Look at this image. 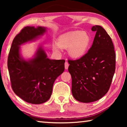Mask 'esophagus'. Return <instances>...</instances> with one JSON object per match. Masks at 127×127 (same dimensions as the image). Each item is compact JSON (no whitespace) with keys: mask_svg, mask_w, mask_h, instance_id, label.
<instances>
[{"mask_svg":"<svg viewBox=\"0 0 127 127\" xmlns=\"http://www.w3.org/2000/svg\"><path fill=\"white\" fill-rule=\"evenodd\" d=\"M64 65H65V69H67L68 68V66H69V64L68 62L66 61L65 62V64H64Z\"/></svg>","mask_w":127,"mask_h":127,"instance_id":"obj_1","label":"esophagus"}]
</instances>
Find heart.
<instances>
[{
	"label": "heart",
	"instance_id": "obj_1",
	"mask_svg": "<svg viewBox=\"0 0 127 127\" xmlns=\"http://www.w3.org/2000/svg\"><path fill=\"white\" fill-rule=\"evenodd\" d=\"M91 38L86 32L81 31H70L59 38L58 45L54 46V50L58 52L60 48L68 49V52L73 58L83 55L89 48Z\"/></svg>",
	"mask_w": 127,
	"mask_h": 127
}]
</instances>
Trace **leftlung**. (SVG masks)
<instances>
[{
	"label": "left lung",
	"mask_w": 127,
	"mask_h": 127,
	"mask_svg": "<svg viewBox=\"0 0 127 127\" xmlns=\"http://www.w3.org/2000/svg\"><path fill=\"white\" fill-rule=\"evenodd\" d=\"M91 30L96 35L89 51L81 58L68 61L72 95L85 103L96 101L107 93L115 70L116 55L110 36L100 26Z\"/></svg>",
	"instance_id": "left-lung-1"
}]
</instances>
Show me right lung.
Returning a JSON list of instances; mask_svg holds the SVG:
<instances>
[{"label": "right lung", "instance_id": "1", "mask_svg": "<svg viewBox=\"0 0 127 127\" xmlns=\"http://www.w3.org/2000/svg\"><path fill=\"white\" fill-rule=\"evenodd\" d=\"M46 28L26 26L13 40L8 58V68L13 91L26 102L42 104L50 98L55 79L64 70L65 61L51 60L41 47L35 57L25 61L21 57L20 45L35 40Z\"/></svg>", "mask_w": 127, "mask_h": 127}]
</instances>
